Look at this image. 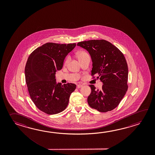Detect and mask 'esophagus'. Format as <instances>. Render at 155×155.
<instances>
[{
    "label": "esophagus",
    "mask_w": 155,
    "mask_h": 155,
    "mask_svg": "<svg viewBox=\"0 0 155 155\" xmlns=\"http://www.w3.org/2000/svg\"><path fill=\"white\" fill-rule=\"evenodd\" d=\"M82 86V85H81V84H79V85H77V88H78V89H79V88L81 87Z\"/></svg>",
    "instance_id": "obj_1"
}]
</instances>
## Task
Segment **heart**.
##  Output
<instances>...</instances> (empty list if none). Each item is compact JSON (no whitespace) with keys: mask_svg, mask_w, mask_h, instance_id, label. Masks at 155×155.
<instances>
[{"mask_svg":"<svg viewBox=\"0 0 155 155\" xmlns=\"http://www.w3.org/2000/svg\"><path fill=\"white\" fill-rule=\"evenodd\" d=\"M87 53H86L85 51H80L79 52L78 54V58H79L82 57V56H84V55H87ZM69 60V58L68 57V58H66V60H65V63H66H66H68Z\"/></svg>","mask_w":155,"mask_h":155,"instance_id":"obj_1","label":"heart"}]
</instances>
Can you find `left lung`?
Here are the masks:
<instances>
[{"instance_id": "obj_1", "label": "left lung", "mask_w": 155, "mask_h": 155, "mask_svg": "<svg viewBox=\"0 0 155 155\" xmlns=\"http://www.w3.org/2000/svg\"><path fill=\"white\" fill-rule=\"evenodd\" d=\"M88 51L91 57V76L103 83L102 89L89 86L91 92L87 102L92 109L106 112L115 109L128 89V66L125 58L120 50L105 40H90L77 44Z\"/></svg>"}]
</instances>
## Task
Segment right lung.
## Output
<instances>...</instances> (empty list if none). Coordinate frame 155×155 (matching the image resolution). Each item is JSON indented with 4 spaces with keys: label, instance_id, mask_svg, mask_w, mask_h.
<instances>
[{
    "label": "right lung",
    "instance_id": "right-lung-1",
    "mask_svg": "<svg viewBox=\"0 0 155 155\" xmlns=\"http://www.w3.org/2000/svg\"><path fill=\"white\" fill-rule=\"evenodd\" d=\"M76 43H47L30 54L25 68V81L30 96L36 107L49 115L66 109L76 89L74 84H56V70L61 69L66 55Z\"/></svg>",
    "mask_w": 155,
    "mask_h": 155
}]
</instances>
